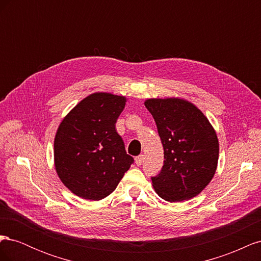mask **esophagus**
I'll return each instance as SVG.
<instances>
[{
    "label": "esophagus",
    "mask_w": 261,
    "mask_h": 261,
    "mask_svg": "<svg viewBox=\"0 0 261 261\" xmlns=\"http://www.w3.org/2000/svg\"><path fill=\"white\" fill-rule=\"evenodd\" d=\"M143 161H144V155L143 154H140V155L135 158V163L138 165V167H139V165L143 164Z\"/></svg>",
    "instance_id": "esophagus-1"
}]
</instances>
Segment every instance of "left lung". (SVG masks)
I'll use <instances>...</instances> for the list:
<instances>
[{
  "label": "left lung",
  "instance_id": "left-lung-1",
  "mask_svg": "<svg viewBox=\"0 0 261 261\" xmlns=\"http://www.w3.org/2000/svg\"><path fill=\"white\" fill-rule=\"evenodd\" d=\"M145 106L154 118L164 150L162 170L151 177L155 193L170 202L193 198L210 183L218 167L215 128L184 99H147Z\"/></svg>",
  "mask_w": 261,
  "mask_h": 261
}]
</instances>
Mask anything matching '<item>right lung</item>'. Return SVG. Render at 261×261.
<instances>
[{"label":"right lung","mask_w":261,"mask_h":261,"mask_svg":"<svg viewBox=\"0 0 261 261\" xmlns=\"http://www.w3.org/2000/svg\"><path fill=\"white\" fill-rule=\"evenodd\" d=\"M124 96L94 92L63 118L54 138V165L76 196L101 200L111 194L134 162L115 129Z\"/></svg>","instance_id":"right-lung-1"}]
</instances>
